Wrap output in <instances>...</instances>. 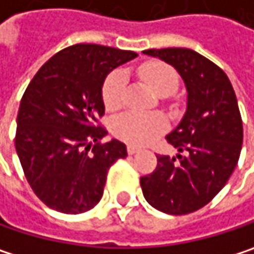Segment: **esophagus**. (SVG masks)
<instances>
[{
    "instance_id": "obj_1",
    "label": "esophagus",
    "mask_w": 254,
    "mask_h": 254,
    "mask_svg": "<svg viewBox=\"0 0 254 254\" xmlns=\"http://www.w3.org/2000/svg\"><path fill=\"white\" fill-rule=\"evenodd\" d=\"M141 148H138V147H135V145H127V154L129 155H133V154H136V152H139Z\"/></svg>"
}]
</instances>
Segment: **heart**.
Returning a JSON list of instances; mask_svg holds the SVG:
<instances>
[{
  "instance_id": "b5f03b06",
  "label": "heart",
  "mask_w": 254,
  "mask_h": 254,
  "mask_svg": "<svg viewBox=\"0 0 254 254\" xmlns=\"http://www.w3.org/2000/svg\"><path fill=\"white\" fill-rule=\"evenodd\" d=\"M139 75L147 81L151 88L158 93H173L177 88V75L173 68L164 64L144 65L139 69ZM127 88V75L122 69L112 72L104 81L103 103L109 110H115L124 103ZM167 129V121L160 113L125 112L113 121V133L132 145H145L154 141Z\"/></svg>"
}]
</instances>
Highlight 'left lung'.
Instances as JSON below:
<instances>
[{"label":"left lung","mask_w":254,"mask_h":254,"mask_svg":"<svg viewBox=\"0 0 254 254\" xmlns=\"http://www.w3.org/2000/svg\"><path fill=\"white\" fill-rule=\"evenodd\" d=\"M142 54L172 65L188 91L186 112L166 136L177 154L157 155L155 170L141 177L142 193L164 214H190L212 200L239 163L243 124L237 97L227 74L192 49Z\"/></svg>","instance_id":"left-lung-1"}]
</instances>
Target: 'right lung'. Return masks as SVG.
Returning <instances> with one entry per match:
<instances>
[{
    "label": "right lung",
    "instance_id": "add662e5",
    "mask_svg": "<svg viewBox=\"0 0 254 254\" xmlns=\"http://www.w3.org/2000/svg\"><path fill=\"white\" fill-rule=\"evenodd\" d=\"M138 54L93 43L62 49L37 71L17 115L15 150L37 197L64 214H82L103 196L106 176L127 155L97 127L104 115L103 84Z\"/></svg>",
    "mask_w": 254,
    "mask_h": 254
}]
</instances>
